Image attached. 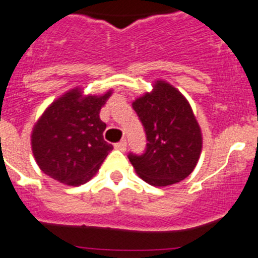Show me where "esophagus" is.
I'll return each instance as SVG.
<instances>
[{"mask_svg":"<svg viewBox=\"0 0 258 258\" xmlns=\"http://www.w3.org/2000/svg\"><path fill=\"white\" fill-rule=\"evenodd\" d=\"M114 148L117 149V150L124 151V150H126V148H127V141L123 139V140H121L119 143L114 144Z\"/></svg>","mask_w":258,"mask_h":258,"instance_id":"obj_1","label":"esophagus"}]
</instances>
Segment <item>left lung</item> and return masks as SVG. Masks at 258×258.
I'll use <instances>...</instances> for the list:
<instances>
[{"label":"left lung","instance_id":"8db88e82","mask_svg":"<svg viewBox=\"0 0 258 258\" xmlns=\"http://www.w3.org/2000/svg\"><path fill=\"white\" fill-rule=\"evenodd\" d=\"M151 93L132 103L145 128L143 155L128 154L135 170L146 183L170 186L194 172L202 150V134L188 100L169 83L158 80Z\"/></svg>","mask_w":258,"mask_h":258}]
</instances>
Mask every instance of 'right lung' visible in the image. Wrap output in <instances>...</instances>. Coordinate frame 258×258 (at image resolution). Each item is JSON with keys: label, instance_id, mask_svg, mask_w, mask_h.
I'll list each match as a JSON object with an SVG mask.
<instances>
[{"label": "right lung", "instance_id": "add662e5", "mask_svg": "<svg viewBox=\"0 0 258 258\" xmlns=\"http://www.w3.org/2000/svg\"><path fill=\"white\" fill-rule=\"evenodd\" d=\"M112 90L83 95L79 88L52 103L31 132V149L43 173L69 186L93 178L113 149L103 137L107 124L99 113Z\"/></svg>", "mask_w": 258, "mask_h": 258}]
</instances>
